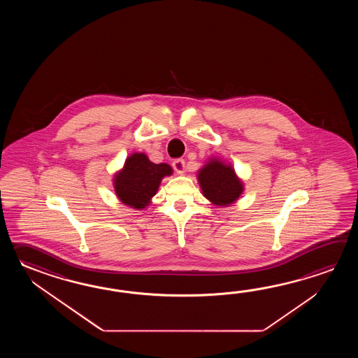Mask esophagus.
<instances>
[{"mask_svg":"<svg viewBox=\"0 0 358 358\" xmlns=\"http://www.w3.org/2000/svg\"><path fill=\"white\" fill-rule=\"evenodd\" d=\"M173 168L176 170V174L182 176L185 173V161L182 160V159H178V160L173 162Z\"/></svg>","mask_w":358,"mask_h":358,"instance_id":"esophagus-1","label":"esophagus"}]
</instances>
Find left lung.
Masks as SVG:
<instances>
[{
  "instance_id": "1",
  "label": "left lung",
  "mask_w": 358,
  "mask_h": 358,
  "mask_svg": "<svg viewBox=\"0 0 358 358\" xmlns=\"http://www.w3.org/2000/svg\"><path fill=\"white\" fill-rule=\"evenodd\" d=\"M197 180L203 197L217 207L236 203L244 192V182L230 162L217 156L210 157L198 170Z\"/></svg>"
}]
</instances>
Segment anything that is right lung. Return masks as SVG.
<instances>
[{"label": "right lung", "instance_id": "right-lung-1", "mask_svg": "<svg viewBox=\"0 0 358 358\" xmlns=\"http://www.w3.org/2000/svg\"><path fill=\"white\" fill-rule=\"evenodd\" d=\"M173 174L168 164H153L143 152L131 153L113 178L115 194L122 205L145 210L160 188L161 180Z\"/></svg>", "mask_w": 358, "mask_h": 358}]
</instances>
